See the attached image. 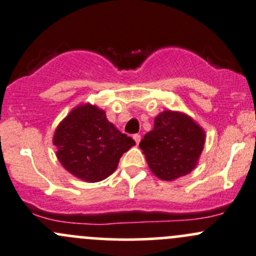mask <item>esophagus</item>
I'll return each instance as SVG.
<instances>
[{
  "label": "esophagus",
  "mask_w": 256,
  "mask_h": 256,
  "mask_svg": "<svg viewBox=\"0 0 256 256\" xmlns=\"http://www.w3.org/2000/svg\"><path fill=\"white\" fill-rule=\"evenodd\" d=\"M134 140H135V142L136 144H140V141H141V136L138 135V134H136V135H134Z\"/></svg>",
  "instance_id": "1"
}]
</instances>
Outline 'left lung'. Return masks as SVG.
I'll return each mask as SVG.
<instances>
[{
  "label": "left lung",
  "mask_w": 256,
  "mask_h": 256,
  "mask_svg": "<svg viewBox=\"0 0 256 256\" xmlns=\"http://www.w3.org/2000/svg\"><path fill=\"white\" fill-rule=\"evenodd\" d=\"M204 142V130L190 115L164 110L154 118V128L141 140L140 148L154 176L174 180L196 168Z\"/></svg>",
  "instance_id": "left-lung-1"
}]
</instances>
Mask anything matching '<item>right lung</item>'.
Segmentation results:
<instances>
[{
  "instance_id": "obj_1",
  "label": "right lung",
  "mask_w": 256,
  "mask_h": 256,
  "mask_svg": "<svg viewBox=\"0 0 256 256\" xmlns=\"http://www.w3.org/2000/svg\"><path fill=\"white\" fill-rule=\"evenodd\" d=\"M56 158L74 177L100 182L118 168L120 157L135 144L109 122L96 105L79 104L54 131Z\"/></svg>"
}]
</instances>
